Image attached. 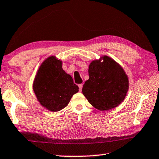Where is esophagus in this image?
Returning a JSON list of instances; mask_svg holds the SVG:
<instances>
[{
	"label": "esophagus",
	"instance_id": "esophagus-1",
	"mask_svg": "<svg viewBox=\"0 0 159 159\" xmlns=\"http://www.w3.org/2000/svg\"><path fill=\"white\" fill-rule=\"evenodd\" d=\"M79 91H81L82 88H83V84H79Z\"/></svg>",
	"mask_w": 159,
	"mask_h": 159
}]
</instances>
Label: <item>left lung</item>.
<instances>
[{"instance_id": "8db88e82", "label": "left lung", "mask_w": 159, "mask_h": 159, "mask_svg": "<svg viewBox=\"0 0 159 159\" xmlns=\"http://www.w3.org/2000/svg\"><path fill=\"white\" fill-rule=\"evenodd\" d=\"M89 75L82 93L95 109L107 111L124 101L129 90V78L121 65L111 57L104 55L92 61Z\"/></svg>"}]
</instances>
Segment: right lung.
Listing matches in <instances>:
<instances>
[{"label": "right lung", "mask_w": 159, "mask_h": 159, "mask_svg": "<svg viewBox=\"0 0 159 159\" xmlns=\"http://www.w3.org/2000/svg\"><path fill=\"white\" fill-rule=\"evenodd\" d=\"M37 101L45 109L58 112L66 107L79 92L72 77L62 68V61L50 56L40 65L32 84Z\"/></svg>", "instance_id": "1"}]
</instances>
